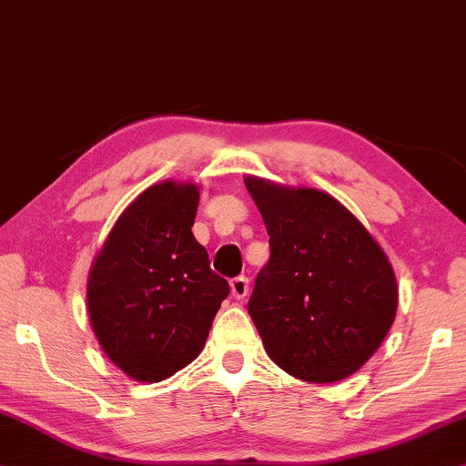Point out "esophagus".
Wrapping results in <instances>:
<instances>
[{"instance_id": "obj_1", "label": "esophagus", "mask_w": 466, "mask_h": 466, "mask_svg": "<svg viewBox=\"0 0 466 466\" xmlns=\"http://www.w3.org/2000/svg\"><path fill=\"white\" fill-rule=\"evenodd\" d=\"M229 290H232V294L238 299V301H243L247 294H249V279L243 275L234 277V279L229 281Z\"/></svg>"}]
</instances>
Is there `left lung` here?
Segmentation results:
<instances>
[{
	"instance_id": "left-lung-1",
	"label": "left lung",
	"mask_w": 466,
	"mask_h": 466,
	"mask_svg": "<svg viewBox=\"0 0 466 466\" xmlns=\"http://www.w3.org/2000/svg\"><path fill=\"white\" fill-rule=\"evenodd\" d=\"M270 258L249 311L264 350L288 374L338 382L387 338L398 309L391 262L361 221L325 191L245 176Z\"/></svg>"
}]
</instances>
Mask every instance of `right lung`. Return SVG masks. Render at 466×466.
Wrapping results in <instances>:
<instances>
[{
  "instance_id": "add662e5",
  "label": "right lung",
  "mask_w": 466,
  "mask_h": 466,
  "mask_svg": "<svg viewBox=\"0 0 466 466\" xmlns=\"http://www.w3.org/2000/svg\"><path fill=\"white\" fill-rule=\"evenodd\" d=\"M196 182L163 180L117 217L87 275V316L111 363L139 382L174 376L204 350L229 286L193 237Z\"/></svg>"
}]
</instances>
